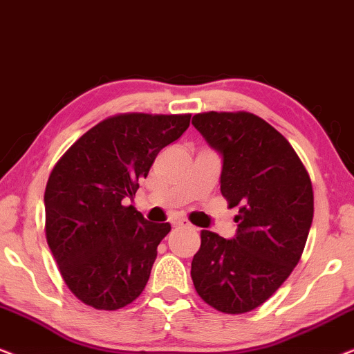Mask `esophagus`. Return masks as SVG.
Returning <instances> with one entry per match:
<instances>
[{"mask_svg": "<svg viewBox=\"0 0 354 354\" xmlns=\"http://www.w3.org/2000/svg\"><path fill=\"white\" fill-rule=\"evenodd\" d=\"M172 225L174 227H190V222H188L187 219H174Z\"/></svg>", "mask_w": 354, "mask_h": 354, "instance_id": "34e87169", "label": "esophagus"}]
</instances>
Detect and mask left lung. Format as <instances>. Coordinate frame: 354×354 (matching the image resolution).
Masks as SVG:
<instances>
[{"mask_svg":"<svg viewBox=\"0 0 354 354\" xmlns=\"http://www.w3.org/2000/svg\"><path fill=\"white\" fill-rule=\"evenodd\" d=\"M192 124L222 154L221 193L229 207H239L232 240L201 230L193 285L217 311L250 313L301 258L314 214L311 178L288 140L258 115L209 111Z\"/></svg>","mask_w":354,"mask_h":354,"instance_id":"1","label":"left lung"}]
</instances>
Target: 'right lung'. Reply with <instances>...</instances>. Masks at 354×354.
<instances>
[{
    "instance_id": "obj_1",
    "label": "right lung",
    "mask_w": 354,
    "mask_h": 354,
    "mask_svg": "<svg viewBox=\"0 0 354 354\" xmlns=\"http://www.w3.org/2000/svg\"><path fill=\"white\" fill-rule=\"evenodd\" d=\"M192 114L125 113L82 135L53 167L45 190L46 241L82 303L115 311L147 287L171 224L124 206L158 153L180 138Z\"/></svg>"
}]
</instances>
